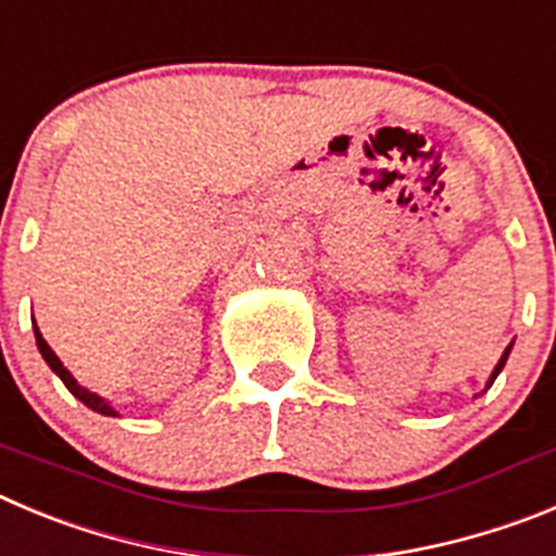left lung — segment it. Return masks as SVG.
<instances>
[{"label": "left lung", "mask_w": 556, "mask_h": 556, "mask_svg": "<svg viewBox=\"0 0 556 556\" xmlns=\"http://www.w3.org/2000/svg\"><path fill=\"white\" fill-rule=\"evenodd\" d=\"M509 352H513V343H509V346L504 349L502 359H498V363H496V368H493V374H490V379H488V388H490V384H493V382H496V377H498V374H502V368H504V363H507Z\"/></svg>", "instance_id": "obj_1"}]
</instances>
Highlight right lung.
<instances>
[{
	"label": "right lung",
	"mask_w": 556,
	"mask_h": 556,
	"mask_svg": "<svg viewBox=\"0 0 556 556\" xmlns=\"http://www.w3.org/2000/svg\"><path fill=\"white\" fill-rule=\"evenodd\" d=\"M35 343H38V349H41V354H43V359H47V365L49 368H52L54 374H58L60 379H63V384H66L68 390H72V396H77L79 402L85 404V407H91L93 413H102V415H118L116 409L110 407L108 402H104L102 396H97V393H91V390L88 388H83V384L77 382V379L72 377V374H68V368L63 363H60V357L58 354L52 352V346H49L47 340H43V334H41V329L35 327Z\"/></svg>",
	"instance_id": "1"
}]
</instances>
